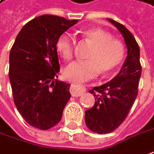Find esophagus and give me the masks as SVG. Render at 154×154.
Masks as SVG:
<instances>
[{"label":"esophagus","instance_id":"34e87169","mask_svg":"<svg viewBox=\"0 0 154 154\" xmlns=\"http://www.w3.org/2000/svg\"><path fill=\"white\" fill-rule=\"evenodd\" d=\"M70 91L72 97H79V96L83 95L84 92L86 91V89H85L84 85L72 84L70 85Z\"/></svg>","mask_w":154,"mask_h":154}]
</instances>
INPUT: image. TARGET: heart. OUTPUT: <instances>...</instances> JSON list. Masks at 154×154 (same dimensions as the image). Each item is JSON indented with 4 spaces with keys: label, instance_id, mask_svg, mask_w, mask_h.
I'll list each match as a JSON object with an SVG mask.
<instances>
[{
    "label": "heart",
    "instance_id": "heart-1",
    "mask_svg": "<svg viewBox=\"0 0 154 154\" xmlns=\"http://www.w3.org/2000/svg\"><path fill=\"white\" fill-rule=\"evenodd\" d=\"M83 36L92 45L87 55L88 60L76 61L64 70V77L74 83H84L97 77L102 71L109 73L118 67L125 56L123 44L113 38L109 32L101 28H90L83 32ZM56 50L64 61L73 57L74 40L63 33L56 40Z\"/></svg>",
    "mask_w": 154,
    "mask_h": 154
}]
</instances>
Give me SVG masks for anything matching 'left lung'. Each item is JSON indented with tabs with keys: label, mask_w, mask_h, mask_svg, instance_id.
<instances>
[{
	"label": "left lung",
	"mask_w": 154,
	"mask_h": 154,
	"mask_svg": "<svg viewBox=\"0 0 154 154\" xmlns=\"http://www.w3.org/2000/svg\"><path fill=\"white\" fill-rule=\"evenodd\" d=\"M108 20L122 34L128 56L120 72L111 81L90 90L96 103L85 111V123L92 132L101 134L116 129L128 116L137 97L141 75L140 47L134 37L123 25L112 19Z\"/></svg>",
	"instance_id": "obj_1"
}]
</instances>
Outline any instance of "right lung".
<instances>
[{
    "label": "right lung",
    "mask_w": 154,
    "mask_h": 154,
    "mask_svg": "<svg viewBox=\"0 0 154 154\" xmlns=\"http://www.w3.org/2000/svg\"><path fill=\"white\" fill-rule=\"evenodd\" d=\"M77 20L45 14L26 24L9 54V80L17 109L27 123L47 130L62 118L70 86L56 79L59 63L56 40Z\"/></svg>",
    "instance_id": "obj_1"
}]
</instances>
